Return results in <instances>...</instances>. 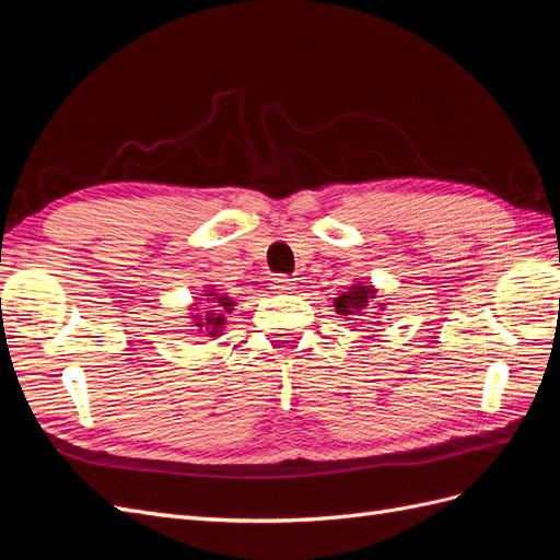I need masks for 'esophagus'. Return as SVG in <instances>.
<instances>
[{"instance_id": "esophagus-1", "label": "esophagus", "mask_w": 560, "mask_h": 560, "mask_svg": "<svg viewBox=\"0 0 560 560\" xmlns=\"http://www.w3.org/2000/svg\"><path fill=\"white\" fill-rule=\"evenodd\" d=\"M273 290L278 294H292L296 290V280L287 278V276H278V278H273Z\"/></svg>"}]
</instances>
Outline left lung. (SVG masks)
<instances>
[{
    "instance_id": "1",
    "label": "left lung",
    "mask_w": 560,
    "mask_h": 560,
    "mask_svg": "<svg viewBox=\"0 0 560 560\" xmlns=\"http://www.w3.org/2000/svg\"><path fill=\"white\" fill-rule=\"evenodd\" d=\"M376 294H378V290L374 284L354 282L352 287H348V292H343L341 296L334 301V308H336L338 315H343L346 319H350V315H364L366 308H369V303L376 299ZM385 306H387L385 301H378L374 308L383 311ZM374 317H381V313H374ZM362 325H374V322H362Z\"/></svg>"
}]
</instances>
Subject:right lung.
Returning <instances> with one entry per match:
<instances>
[{
    "label": "right lung",
    "instance_id": "right-lung-1",
    "mask_svg": "<svg viewBox=\"0 0 560 560\" xmlns=\"http://www.w3.org/2000/svg\"><path fill=\"white\" fill-rule=\"evenodd\" d=\"M206 299H202V308H191V322L198 334L202 336H222L224 331V325H226V313L235 311V301L222 292L212 290V287H208V292L202 294ZM191 306H198V303H191Z\"/></svg>",
    "mask_w": 560,
    "mask_h": 560
}]
</instances>
